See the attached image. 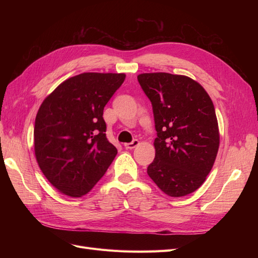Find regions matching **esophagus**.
Returning a JSON list of instances; mask_svg holds the SVG:
<instances>
[{
	"instance_id": "34e87169",
	"label": "esophagus",
	"mask_w": 258,
	"mask_h": 258,
	"mask_svg": "<svg viewBox=\"0 0 258 258\" xmlns=\"http://www.w3.org/2000/svg\"><path fill=\"white\" fill-rule=\"evenodd\" d=\"M139 144H140L139 140H134V141H132L131 143H126V144H124V147H126L127 150H134V148L137 147Z\"/></svg>"
}]
</instances>
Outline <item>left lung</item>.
<instances>
[{
    "label": "left lung",
    "mask_w": 258,
    "mask_h": 258,
    "mask_svg": "<svg viewBox=\"0 0 258 258\" xmlns=\"http://www.w3.org/2000/svg\"><path fill=\"white\" fill-rule=\"evenodd\" d=\"M151 100L157 138L147 174L170 197H183L205 183L220 147L214 105L202 86L185 75H138Z\"/></svg>",
    "instance_id": "left-lung-1"
}]
</instances>
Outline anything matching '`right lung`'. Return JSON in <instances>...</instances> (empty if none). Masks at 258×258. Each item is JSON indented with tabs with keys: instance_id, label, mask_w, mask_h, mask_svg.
Segmentation results:
<instances>
[{
	"instance_id": "right-lung-1",
	"label": "right lung",
	"mask_w": 258,
	"mask_h": 258,
	"mask_svg": "<svg viewBox=\"0 0 258 258\" xmlns=\"http://www.w3.org/2000/svg\"><path fill=\"white\" fill-rule=\"evenodd\" d=\"M123 73H82L62 82L36 114L38 167L59 192L80 198L104 175L117 154L106 136L103 110Z\"/></svg>"
}]
</instances>
